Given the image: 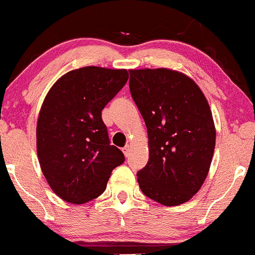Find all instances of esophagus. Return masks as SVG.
I'll return each instance as SVG.
<instances>
[{
  "instance_id": "esophagus-1",
  "label": "esophagus",
  "mask_w": 255,
  "mask_h": 255,
  "mask_svg": "<svg viewBox=\"0 0 255 255\" xmlns=\"http://www.w3.org/2000/svg\"><path fill=\"white\" fill-rule=\"evenodd\" d=\"M129 152H130V145L127 144L125 147H123V153H125L126 156H128L129 155Z\"/></svg>"
}]
</instances>
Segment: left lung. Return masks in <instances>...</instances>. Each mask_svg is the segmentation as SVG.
<instances>
[{
  "label": "left lung",
  "instance_id": "8db88e82",
  "mask_svg": "<svg viewBox=\"0 0 255 255\" xmlns=\"http://www.w3.org/2000/svg\"><path fill=\"white\" fill-rule=\"evenodd\" d=\"M129 89L147 128L149 161L136 173L142 194L163 206L197 194L215 147L211 108L195 81L170 69L129 70Z\"/></svg>",
  "mask_w": 255,
  "mask_h": 255
}]
</instances>
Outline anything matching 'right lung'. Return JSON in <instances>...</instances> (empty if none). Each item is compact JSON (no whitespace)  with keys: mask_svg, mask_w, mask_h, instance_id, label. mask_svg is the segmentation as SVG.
<instances>
[{"mask_svg":"<svg viewBox=\"0 0 255 255\" xmlns=\"http://www.w3.org/2000/svg\"><path fill=\"white\" fill-rule=\"evenodd\" d=\"M125 69L85 66L63 75L47 93L36 128L38 162L50 189L74 205L105 191L125 162L110 144L102 111L128 81Z\"/></svg>","mask_w":255,"mask_h":255,"instance_id":"1","label":"right lung"}]
</instances>
